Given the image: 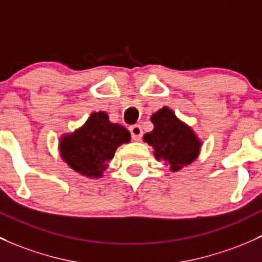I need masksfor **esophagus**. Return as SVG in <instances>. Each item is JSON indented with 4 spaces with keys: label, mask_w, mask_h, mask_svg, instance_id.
Returning a JSON list of instances; mask_svg holds the SVG:
<instances>
[{
    "label": "esophagus",
    "mask_w": 262,
    "mask_h": 262,
    "mask_svg": "<svg viewBox=\"0 0 262 262\" xmlns=\"http://www.w3.org/2000/svg\"><path fill=\"white\" fill-rule=\"evenodd\" d=\"M130 132H131L132 139H134L135 141H139V140L142 137V127L140 125L130 126Z\"/></svg>",
    "instance_id": "1"
}]
</instances>
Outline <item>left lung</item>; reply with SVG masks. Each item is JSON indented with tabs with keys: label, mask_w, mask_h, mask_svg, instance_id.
Returning a JSON list of instances; mask_svg holds the SVG:
<instances>
[{
	"label": "left lung",
	"mask_w": 262,
	"mask_h": 262,
	"mask_svg": "<svg viewBox=\"0 0 262 262\" xmlns=\"http://www.w3.org/2000/svg\"><path fill=\"white\" fill-rule=\"evenodd\" d=\"M152 132L143 136V140L155 150L157 160H164L171 165V170L179 171L190 165L199 156L200 146L198 136L181 122L168 107H162L151 117Z\"/></svg>",
	"instance_id": "8db88e82"
}]
</instances>
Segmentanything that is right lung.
Masks as SVG:
<instances>
[{
	"label": "right lung",
	"instance_id": "obj_1",
	"mask_svg": "<svg viewBox=\"0 0 262 262\" xmlns=\"http://www.w3.org/2000/svg\"><path fill=\"white\" fill-rule=\"evenodd\" d=\"M131 135L123 126L111 123L106 112H94L85 125L60 141L61 156L76 172L101 177L116 148L130 142Z\"/></svg>",
	"mask_w": 262,
	"mask_h": 262
}]
</instances>
